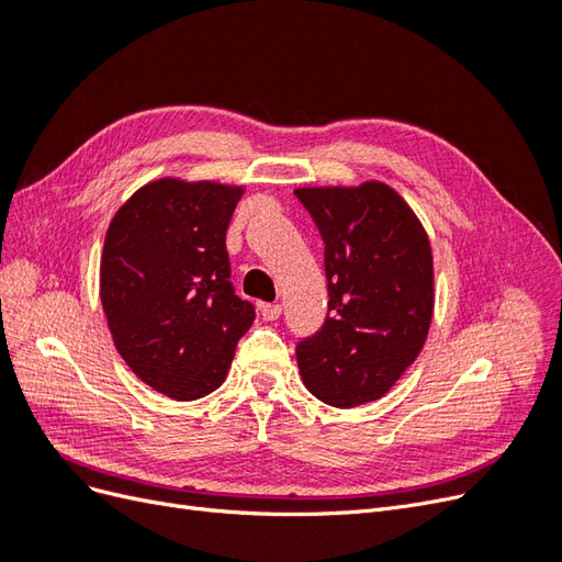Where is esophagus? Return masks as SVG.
Segmentation results:
<instances>
[{
    "instance_id": "obj_1",
    "label": "esophagus",
    "mask_w": 562,
    "mask_h": 562,
    "mask_svg": "<svg viewBox=\"0 0 562 562\" xmlns=\"http://www.w3.org/2000/svg\"><path fill=\"white\" fill-rule=\"evenodd\" d=\"M260 314L265 321H277L281 316V304L265 302V304H260Z\"/></svg>"
}]
</instances>
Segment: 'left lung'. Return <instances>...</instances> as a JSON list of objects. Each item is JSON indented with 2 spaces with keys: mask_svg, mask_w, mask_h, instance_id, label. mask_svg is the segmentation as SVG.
Instances as JSON below:
<instances>
[{
  "mask_svg": "<svg viewBox=\"0 0 562 562\" xmlns=\"http://www.w3.org/2000/svg\"><path fill=\"white\" fill-rule=\"evenodd\" d=\"M326 241L328 310L297 345L304 386L333 407L382 398L411 366L434 318L429 234L394 187H297Z\"/></svg>",
  "mask_w": 562,
  "mask_h": 562,
  "instance_id": "8db88e82",
  "label": "left lung"
}]
</instances>
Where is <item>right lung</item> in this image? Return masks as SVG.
Returning a JSON list of instances; mask_svg holds the SVG:
<instances>
[{"instance_id": "right-lung-1", "label": "right lung", "mask_w": 562, "mask_h": 562, "mask_svg": "<svg viewBox=\"0 0 562 562\" xmlns=\"http://www.w3.org/2000/svg\"><path fill=\"white\" fill-rule=\"evenodd\" d=\"M244 184L166 176L112 217L100 258V302L112 342L147 386L176 401L225 382L252 304L229 283L225 236Z\"/></svg>"}]
</instances>
